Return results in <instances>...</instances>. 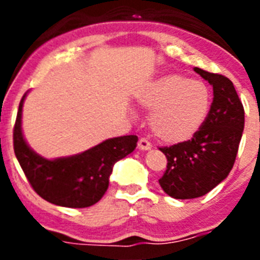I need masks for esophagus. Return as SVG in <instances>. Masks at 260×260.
I'll return each mask as SVG.
<instances>
[{
	"label": "esophagus",
	"instance_id": "obj_1",
	"mask_svg": "<svg viewBox=\"0 0 260 260\" xmlns=\"http://www.w3.org/2000/svg\"><path fill=\"white\" fill-rule=\"evenodd\" d=\"M138 148H139L141 151H148L152 148V144L147 141V139H144V138H141L139 142H138Z\"/></svg>",
	"mask_w": 260,
	"mask_h": 260
}]
</instances>
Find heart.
<instances>
[{
  "instance_id": "b5f03b06",
  "label": "heart",
  "mask_w": 260,
  "mask_h": 260,
  "mask_svg": "<svg viewBox=\"0 0 260 260\" xmlns=\"http://www.w3.org/2000/svg\"><path fill=\"white\" fill-rule=\"evenodd\" d=\"M137 100L150 112L153 135L165 143H183L197 135L211 109V91L201 80L178 74L153 79L139 89Z\"/></svg>"
}]
</instances>
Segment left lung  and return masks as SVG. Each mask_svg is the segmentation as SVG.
<instances>
[{
  "label": "left lung",
  "instance_id": "8db88e82",
  "mask_svg": "<svg viewBox=\"0 0 260 260\" xmlns=\"http://www.w3.org/2000/svg\"><path fill=\"white\" fill-rule=\"evenodd\" d=\"M213 88L210 114L191 141L160 148L167 156L161 189L176 199L203 197L228 177L238 152L245 110L231 79L194 68Z\"/></svg>",
  "mask_w": 260,
  "mask_h": 260
}]
</instances>
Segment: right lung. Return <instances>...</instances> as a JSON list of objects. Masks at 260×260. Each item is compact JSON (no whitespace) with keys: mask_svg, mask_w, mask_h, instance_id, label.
<instances>
[{"mask_svg":"<svg viewBox=\"0 0 260 260\" xmlns=\"http://www.w3.org/2000/svg\"><path fill=\"white\" fill-rule=\"evenodd\" d=\"M26 96L27 92L20 100L14 126V152L32 189L61 207L84 208L98 203L109 186L114 164L135 150L137 135L110 138L84 152L49 160L32 150L23 135Z\"/></svg>","mask_w":260,"mask_h":260,"instance_id":"right-lung-1","label":"right lung"}]
</instances>
